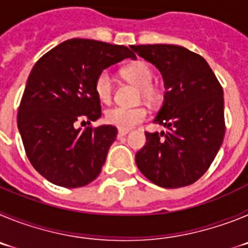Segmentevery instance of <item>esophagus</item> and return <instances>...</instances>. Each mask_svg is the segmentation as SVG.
Listing matches in <instances>:
<instances>
[{
    "label": "esophagus",
    "mask_w": 248,
    "mask_h": 248,
    "mask_svg": "<svg viewBox=\"0 0 248 248\" xmlns=\"http://www.w3.org/2000/svg\"><path fill=\"white\" fill-rule=\"evenodd\" d=\"M129 133V130H122V129H119V131H118V137H124V135H126Z\"/></svg>",
    "instance_id": "esophagus-1"
}]
</instances>
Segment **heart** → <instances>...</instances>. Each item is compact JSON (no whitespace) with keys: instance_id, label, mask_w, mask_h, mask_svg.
Returning a JSON list of instances; mask_svg holds the SVG:
<instances>
[{"instance_id":"b5f03b06","label":"heart","mask_w":248,"mask_h":248,"mask_svg":"<svg viewBox=\"0 0 248 248\" xmlns=\"http://www.w3.org/2000/svg\"><path fill=\"white\" fill-rule=\"evenodd\" d=\"M123 77L128 82L134 84L139 88V97L143 98L145 102L154 104L159 102L161 98V91L153 82L154 79V71L150 64L143 61L131 63L122 69ZM95 93L103 103H108L111 100L113 95V80L110 74L107 71L102 72L95 80ZM148 111L144 107H135V108H125V107H114L107 110L105 120L110 125L117 126L122 130H130L135 125L143 123L146 119Z\"/></svg>"}]
</instances>
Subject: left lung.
I'll list each match as a JSON object with an SVG mask.
<instances>
[{"mask_svg": "<svg viewBox=\"0 0 248 248\" xmlns=\"http://www.w3.org/2000/svg\"><path fill=\"white\" fill-rule=\"evenodd\" d=\"M130 48L159 69L166 89L154 120L166 131H145V145L135 155L137 166L165 189L191 185L207 171L223 141L222 87L205 59L181 46Z\"/></svg>", "mask_w": 248, "mask_h": 248, "instance_id": "8db88e82", "label": "left lung"}]
</instances>
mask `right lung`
Here are the masks:
<instances>
[{
    "label": "right lung",
    "mask_w": 248,
    "mask_h": 248,
    "mask_svg": "<svg viewBox=\"0 0 248 248\" xmlns=\"http://www.w3.org/2000/svg\"><path fill=\"white\" fill-rule=\"evenodd\" d=\"M124 58L137 57L125 46L73 38L47 52L32 68L17 125L32 166L54 185L80 187L102 171L117 128L77 126L99 119L97 77Z\"/></svg>",
    "instance_id": "add662e5"
}]
</instances>
